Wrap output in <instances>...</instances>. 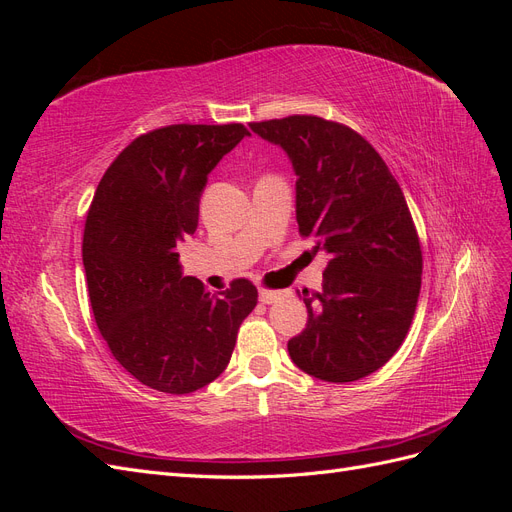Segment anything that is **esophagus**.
<instances>
[{"label":"esophagus","mask_w":512,"mask_h":512,"mask_svg":"<svg viewBox=\"0 0 512 512\" xmlns=\"http://www.w3.org/2000/svg\"><path fill=\"white\" fill-rule=\"evenodd\" d=\"M282 290H267V288H260V292H258V299H260V303H265V305H271V303H275V301H280L282 299Z\"/></svg>","instance_id":"34e87169"}]
</instances>
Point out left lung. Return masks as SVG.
Here are the masks:
<instances>
[{"label": "left lung", "mask_w": 512, "mask_h": 512, "mask_svg": "<svg viewBox=\"0 0 512 512\" xmlns=\"http://www.w3.org/2000/svg\"><path fill=\"white\" fill-rule=\"evenodd\" d=\"M297 175V222L329 254L322 290H303L307 327L292 363L324 382L374 374L404 342L421 292L423 252L408 203L380 153L344 123L316 115L254 121Z\"/></svg>", "instance_id": "1"}]
</instances>
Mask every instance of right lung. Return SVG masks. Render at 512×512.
<instances>
[{
	"label": "right lung",
	"instance_id": "obj_1",
	"mask_svg": "<svg viewBox=\"0 0 512 512\" xmlns=\"http://www.w3.org/2000/svg\"><path fill=\"white\" fill-rule=\"evenodd\" d=\"M243 136V123H177L141 134L91 200L83 232L91 309L108 350L149 389L185 395L213 382L258 303L250 280L209 294L181 275L177 252L196 232L209 173Z\"/></svg>",
	"mask_w": 512,
	"mask_h": 512
}]
</instances>
